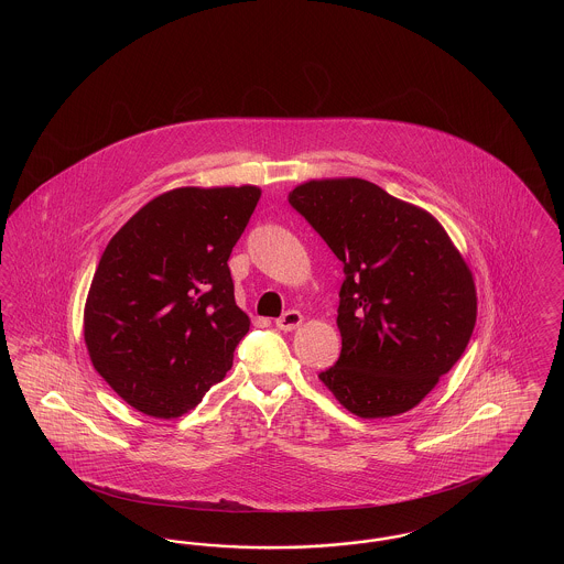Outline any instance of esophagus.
I'll return each mask as SVG.
<instances>
[{
  "label": "esophagus",
  "instance_id": "obj_1",
  "mask_svg": "<svg viewBox=\"0 0 564 564\" xmlns=\"http://www.w3.org/2000/svg\"><path fill=\"white\" fill-rule=\"evenodd\" d=\"M300 323H302V315H300L297 311H288V313H283V315L276 319V327L283 329V332H292Z\"/></svg>",
  "mask_w": 564,
  "mask_h": 564
}]
</instances>
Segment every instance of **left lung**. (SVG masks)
<instances>
[{"instance_id": "obj_1", "label": "left lung", "mask_w": 564, "mask_h": 564, "mask_svg": "<svg viewBox=\"0 0 564 564\" xmlns=\"http://www.w3.org/2000/svg\"><path fill=\"white\" fill-rule=\"evenodd\" d=\"M290 205L343 262L338 361L319 375L349 412H408L446 375L476 325V285L427 212L366 180L292 189Z\"/></svg>"}]
</instances>
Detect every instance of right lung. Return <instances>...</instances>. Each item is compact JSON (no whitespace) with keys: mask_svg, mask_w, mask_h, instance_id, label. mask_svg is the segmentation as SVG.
<instances>
[{"mask_svg":"<svg viewBox=\"0 0 564 564\" xmlns=\"http://www.w3.org/2000/svg\"><path fill=\"white\" fill-rule=\"evenodd\" d=\"M260 188H177L111 237L84 308L95 370L134 410L175 419L232 368L249 317L235 302L232 247Z\"/></svg>","mask_w":564,"mask_h":564,"instance_id":"add662e5","label":"right lung"}]
</instances>
